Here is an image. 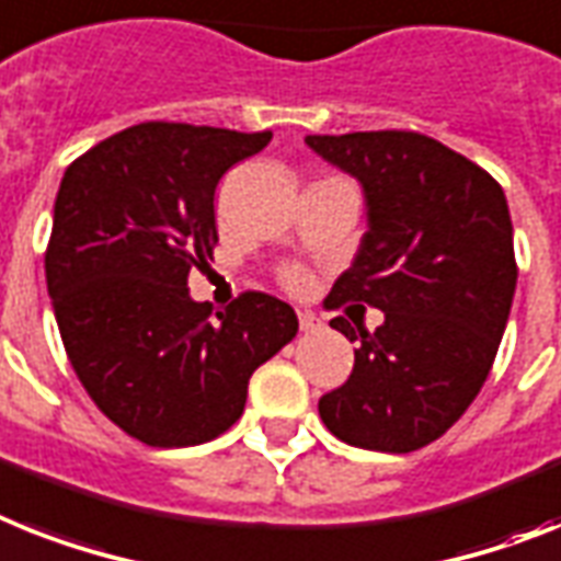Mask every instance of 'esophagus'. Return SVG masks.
I'll return each mask as SVG.
<instances>
[{
    "instance_id": "34e87169",
    "label": "esophagus",
    "mask_w": 561,
    "mask_h": 561,
    "mask_svg": "<svg viewBox=\"0 0 561 561\" xmlns=\"http://www.w3.org/2000/svg\"><path fill=\"white\" fill-rule=\"evenodd\" d=\"M298 321H300V330L304 332H314V330H321L323 323L321 318L314 312H298Z\"/></svg>"
}]
</instances>
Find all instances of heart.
<instances>
[{
  "mask_svg": "<svg viewBox=\"0 0 561 561\" xmlns=\"http://www.w3.org/2000/svg\"><path fill=\"white\" fill-rule=\"evenodd\" d=\"M286 284H289L291 289H298V286H304V275H300V272H289V275H286Z\"/></svg>",
  "mask_w": 561,
  "mask_h": 561,
  "instance_id": "heart-1",
  "label": "heart"
}]
</instances>
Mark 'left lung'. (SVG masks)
<instances>
[{"label":"left lung","instance_id":"left-lung-1","mask_svg":"<svg viewBox=\"0 0 561 561\" xmlns=\"http://www.w3.org/2000/svg\"><path fill=\"white\" fill-rule=\"evenodd\" d=\"M307 146L358 180L367 201V231L330 304L383 312L375 332L330 321L358 350L318 413L353 447L413 453L465 415L502 344L519 275L507 197L424 134H309Z\"/></svg>","mask_w":561,"mask_h":561}]
</instances>
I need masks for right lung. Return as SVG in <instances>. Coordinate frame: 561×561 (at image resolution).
I'll use <instances>...</instances> for the list:
<instances>
[{
    "label": "right lung",
    "instance_id": "add662e5",
    "mask_svg": "<svg viewBox=\"0 0 561 561\" xmlns=\"http://www.w3.org/2000/svg\"><path fill=\"white\" fill-rule=\"evenodd\" d=\"M270 140L140 123L65 169L45 252L59 335L94 404L148 447L226 433L254 369L298 335L295 309L266 291L224 312L188 295V272L217 243V183Z\"/></svg>",
    "mask_w": 561,
    "mask_h": 561
}]
</instances>
